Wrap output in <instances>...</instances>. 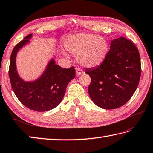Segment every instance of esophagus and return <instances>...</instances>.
Segmentation results:
<instances>
[{
	"instance_id": "1",
	"label": "esophagus",
	"mask_w": 153,
	"mask_h": 153,
	"mask_svg": "<svg viewBox=\"0 0 153 153\" xmlns=\"http://www.w3.org/2000/svg\"><path fill=\"white\" fill-rule=\"evenodd\" d=\"M76 76H79L83 74V71L79 68H76Z\"/></svg>"
}]
</instances>
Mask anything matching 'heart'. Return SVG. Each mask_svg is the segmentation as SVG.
<instances>
[{
	"label": "heart",
	"mask_w": 153,
	"mask_h": 153,
	"mask_svg": "<svg viewBox=\"0 0 153 153\" xmlns=\"http://www.w3.org/2000/svg\"><path fill=\"white\" fill-rule=\"evenodd\" d=\"M69 52L77 57L80 65L94 68L101 65L108 53V44L105 38L93 34H78L69 37L65 42ZM65 57H68L64 52Z\"/></svg>",
	"instance_id": "b5f03b06"
}]
</instances>
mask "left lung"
<instances>
[{"mask_svg":"<svg viewBox=\"0 0 153 153\" xmlns=\"http://www.w3.org/2000/svg\"><path fill=\"white\" fill-rule=\"evenodd\" d=\"M91 77L88 93L97 106L117 109L133 96L139 85L141 66L138 49L124 37L111 42L110 50L100 65L87 68Z\"/></svg>","mask_w":153,"mask_h":153,"instance_id":"obj_1","label":"left lung"}]
</instances>
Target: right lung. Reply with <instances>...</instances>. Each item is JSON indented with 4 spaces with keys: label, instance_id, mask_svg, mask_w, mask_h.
<instances>
[{
    "label": "right lung",
    "instance_id": "1",
    "mask_svg": "<svg viewBox=\"0 0 153 153\" xmlns=\"http://www.w3.org/2000/svg\"><path fill=\"white\" fill-rule=\"evenodd\" d=\"M32 38V34L27 36L14 48L10 56L9 77L13 91L24 105L35 111H48L61 103L68 84L76 76V70L74 67H60L52 58L38 78L24 80L18 73L16 56L20 50L30 42Z\"/></svg>",
    "mask_w": 153,
    "mask_h": 153
}]
</instances>
